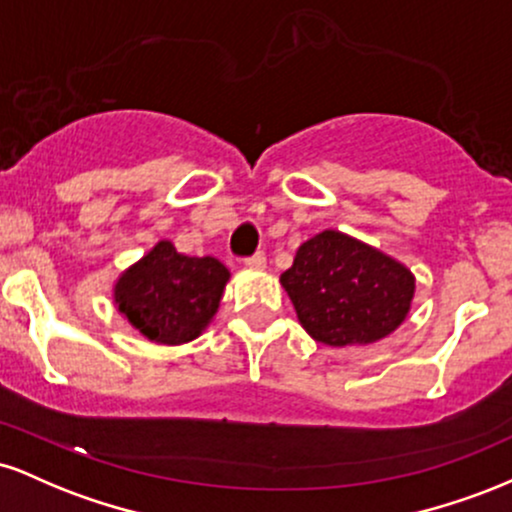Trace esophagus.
I'll list each match as a JSON object with an SVG mask.
<instances>
[{
  "label": "esophagus",
  "instance_id": "1",
  "mask_svg": "<svg viewBox=\"0 0 512 512\" xmlns=\"http://www.w3.org/2000/svg\"><path fill=\"white\" fill-rule=\"evenodd\" d=\"M245 267H250V269L267 267V257H264V252H255V255L248 257V260H245Z\"/></svg>",
  "mask_w": 512,
  "mask_h": 512
}]
</instances>
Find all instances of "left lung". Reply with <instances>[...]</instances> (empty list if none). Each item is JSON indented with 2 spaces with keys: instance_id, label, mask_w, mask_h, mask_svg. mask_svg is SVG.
I'll use <instances>...</instances> for the list:
<instances>
[{
  "instance_id": "left-lung-1",
  "label": "left lung",
  "mask_w": 512,
  "mask_h": 512,
  "mask_svg": "<svg viewBox=\"0 0 512 512\" xmlns=\"http://www.w3.org/2000/svg\"><path fill=\"white\" fill-rule=\"evenodd\" d=\"M279 281L303 330L339 349L390 337L407 320L416 291L402 262L334 228L305 240Z\"/></svg>"
}]
</instances>
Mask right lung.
<instances>
[{
	"label": "right lung",
	"mask_w": 512,
	"mask_h": 512,
	"mask_svg": "<svg viewBox=\"0 0 512 512\" xmlns=\"http://www.w3.org/2000/svg\"><path fill=\"white\" fill-rule=\"evenodd\" d=\"M231 272L216 257H187L158 240L117 276L113 303L129 325L154 344L192 342L214 320Z\"/></svg>",
	"instance_id": "right-lung-1"
}]
</instances>
